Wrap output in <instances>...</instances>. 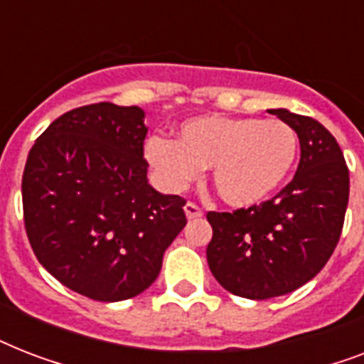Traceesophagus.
I'll list each match as a JSON object with an SVG mask.
<instances>
[{"label":"esophagus","mask_w":364,"mask_h":364,"mask_svg":"<svg viewBox=\"0 0 364 364\" xmlns=\"http://www.w3.org/2000/svg\"><path fill=\"white\" fill-rule=\"evenodd\" d=\"M185 215H187L188 221H193V219H200L204 213H202V210H200L198 205L193 204V202H188V204L185 205Z\"/></svg>","instance_id":"obj_1"}]
</instances>
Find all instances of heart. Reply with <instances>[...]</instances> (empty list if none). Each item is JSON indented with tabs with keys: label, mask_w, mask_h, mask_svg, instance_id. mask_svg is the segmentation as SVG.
<instances>
[{
	"label": "heart",
	"mask_w": 364,
	"mask_h": 364,
	"mask_svg": "<svg viewBox=\"0 0 364 364\" xmlns=\"http://www.w3.org/2000/svg\"><path fill=\"white\" fill-rule=\"evenodd\" d=\"M145 156L170 191H185L211 168L219 198L251 208L285 183L299 156V137L283 121L208 115L183 122L177 141L151 137Z\"/></svg>",
	"instance_id": "b5f03b06"
}]
</instances>
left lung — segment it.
<instances>
[{"label":"left lung","mask_w":364,"mask_h":364,"mask_svg":"<svg viewBox=\"0 0 364 364\" xmlns=\"http://www.w3.org/2000/svg\"><path fill=\"white\" fill-rule=\"evenodd\" d=\"M268 113L299 136L293 181L259 205L208 213L211 274L228 293L251 300L293 293L321 272L340 240L350 198V171L333 134L311 117Z\"/></svg>","instance_id":"left-lung-1"}]
</instances>
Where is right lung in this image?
I'll list each match as a JSON object with an SVG mask.
<instances>
[{
    "label": "right lung",
    "instance_id": "1",
    "mask_svg": "<svg viewBox=\"0 0 364 364\" xmlns=\"http://www.w3.org/2000/svg\"><path fill=\"white\" fill-rule=\"evenodd\" d=\"M143 119L137 105L77 107L37 137L26 160L24 225L37 260L100 302L151 287L187 225L185 200L149 185Z\"/></svg>",
    "mask_w": 364,
    "mask_h": 364
}]
</instances>
